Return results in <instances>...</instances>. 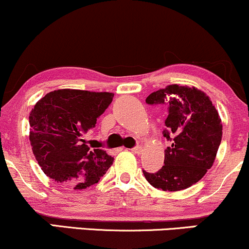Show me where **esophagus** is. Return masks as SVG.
Instances as JSON below:
<instances>
[{
	"label": "esophagus",
	"instance_id": "34e87169",
	"mask_svg": "<svg viewBox=\"0 0 249 249\" xmlns=\"http://www.w3.org/2000/svg\"><path fill=\"white\" fill-rule=\"evenodd\" d=\"M131 151H132V152L136 153V154H141L142 151V146H139V145H138V146H134Z\"/></svg>",
	"mask_w": 249,
	"mask_h": 249
}]
</instances>
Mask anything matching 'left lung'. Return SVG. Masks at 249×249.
Returning a JSON list of instances; mask_svg holds the SVG:
<instances>
[{
  "label": "left lung",
  "mask_w": 249,
  "mask_h": 249,
  "mask_svg": "<svg viewBox=\"0 0 249 249\" xmlns=\"http://www.w3.org/2000/svg\"><path fill=\"white\" fill-rule=\"evenodd\" d=\"M150 105H166L164 166L157 172L142 171L153 187L180 191L198 182L212 167L221 142L222 125L210 97L196 88L173 84L154 91Z\"/></svg>",
  "instance_id": "obj_1"
}]
</instances>
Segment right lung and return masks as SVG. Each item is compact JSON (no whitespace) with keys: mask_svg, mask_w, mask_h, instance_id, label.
<instances>
[{"mask_svg":"<svg viewBox=\"0 0 249 249\" xmlns=\"http://www.w3.org/2000/svg\"><path fill=\"white\" fill-rule=\"evenodd\" d=\"M112 98L110 92L62 89L47 93L31 110L34 156L57 184L84 190L97 184L112 165V157L102 148L90 147L84 139Z\"/></svg>","mask_w":249,"mask_h":249,"instance_id":"add662e5","label":"right lung"}]
</instances>
